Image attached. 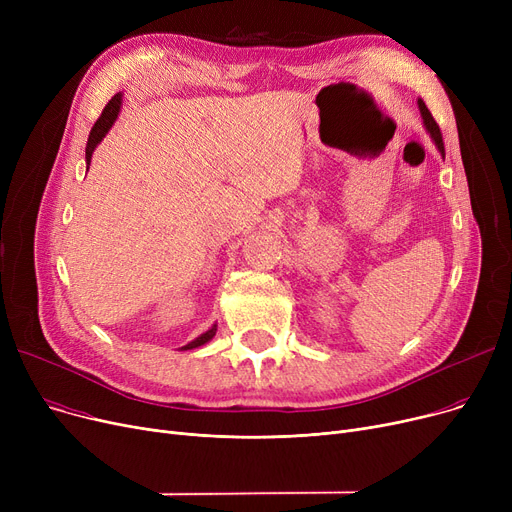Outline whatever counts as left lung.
I'll use <instances>...</instances> for the list:
<instances>
[{
	"label": "left lung",
	"instance_id": "8db88e82",
	"mask_svg": "<svg viewBox=\"0 0 512 512\" xmlns=\"http://www.w3.org/2000/svg\"><path fill=\"white\" fill-rule=\"evenodd\" d=\"M419 103V112H421V118H423V126L427 128V132H429V137L434 139V143H436V147L440 149V153L444 155V141H442V132H440V126L436 124V120H434V116L429 114V110L425 107V103L419 99L417 101Z\"/></svg>",
	"mask_w": 512,
	"mask_h": 512
}]
</instances>
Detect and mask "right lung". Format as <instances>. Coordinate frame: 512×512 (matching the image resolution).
I'll list each match as a JSON object with an SVG mask.
<instances>
[{
  "mask_svg": "<svg viewBox=\"0 0 512 512\" xmlns=\"http://www.w3.org/2000/svg\"><path fill=\"white\" fill-rule=\"evenodd\" d=\"M120 105H122V93H116L112 99H110V103H107L105 107H103V112H101V116L97 118V122H95V126L91 128V134H89V141H87V149H85V159H87V170H89V166H91V157H93V151H95V147L103 141V137L107 134V130L112 128V124L116 122V118H118V114H120ZM215 332H218V326H211L205 334H201L199 338H195L193 342H188V344H184L180 351H193V348H199V346H203V344H207L213 336H215Z\"/></svg>",
  "mask_w": 512,
  "mask_h": 512,
  "instance_id": "1",
  "label": "right lung"
}]
</instances>
